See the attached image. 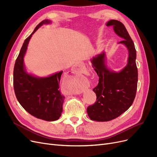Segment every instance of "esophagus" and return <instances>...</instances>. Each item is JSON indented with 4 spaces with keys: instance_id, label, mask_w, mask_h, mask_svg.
<instances>
[{
    "instance_id": "obj_1",
    "label": "esophagus",
    "mask_w": 157,
    "mask_h": 157,
    "mask_svg": "<svg viewBox=\"0 0 157 157\" xmlns=\"http://www.w3.org/2000/svg\"><path fill=\"white\" fill-rule=\"evenodd\" d=\"M76 67H79V68H75V69L78 70V71L83 72V73L86 72V70H85V65H84L83 63H80V64H78Z\"/></svg>"
}]
</instances>
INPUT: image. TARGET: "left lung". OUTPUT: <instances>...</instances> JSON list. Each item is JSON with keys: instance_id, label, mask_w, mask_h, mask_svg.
Segmentation results:
<instances>
[{"instance_id": "8db88e82", "label": "left lung", "mask_w": 157, "mask_h": 157, "mask_svg": "<svg viewBox=\"0 0 157 157\" xmlns=\"http://www.w3.org/2000/svg\"><path fill=\"white\" fill-rule=\"evenodd\" d=\"M106 25L112 26L115 33L124 39L119 43L127 47L129 57L127 64L120 72L110 71L106 67L104 52L90 60L99 79L93 89L97 101L88 106L87 112L89 118L95 121H111L126 112L134 102L138 86L136 51L132 40L119 21L110 20Z\"/></svg>"}]
</instances>
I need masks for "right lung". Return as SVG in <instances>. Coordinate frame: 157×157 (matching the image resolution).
<instances>
[{"label":"right lung","mask_w":157,"mask_h":157,"mask_svg":"<svg viewBox=\"0 0 157 157\" xmlns=\"http://www.w3.org/2000/svg\"><path fill=\"white\" fill-rule=\"evenodd\" d=\"M48 19L40 22L33 33L25 39L13 68V88L19 104L28 113L47 121L57 120L63 112L64 96L59 90L63 71L47 78H36L25 72L23 57L32 35Z\"/></svg>","instance_id":"right-lung-1"}]
</instances>
